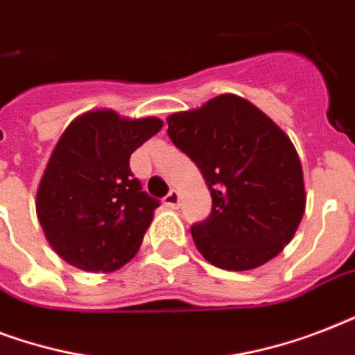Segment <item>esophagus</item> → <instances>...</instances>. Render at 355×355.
Here are the masks:
<instances>
[{
  "label": "esophagus",
  "mask_w": 355,
  "mask_h": 355,
  "mask_svg": "<svg viewBox=\"0 0 355 355\" xmlns=\"http://www.w3.org/2000/svg\"><path fill=\"white\" fill-rule=\"evenodd\" d=\"M164 205H166L167 208H177V206L180 205V195H178V191L171 189V191L164 197Z\"/></svg>",
  "instance_id": "obj_1"
}]
</instances>
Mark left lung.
I'll return each mask as SVG.
<instances>
[{
    "label": "left lung",
    "instance_id": "8db88e82",
    "mask_svg": "<svg viewBox=\"0 0 355 355\" xmlns=\"http://www.w3.org/2000/svg\"><path fill=\"white\" fill-rule=\"evenodd\" d=\"M167 125L211 193V214L191 227L205 259L225 270H250L278 256L306 210L302 166L289 136L234 94L171 114Z\"/></svg>",
    "mask_w": 355,
    "mask_h": 355
}]
</instances>
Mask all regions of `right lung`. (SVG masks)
Here are the masks:
<instances>
[{
  "label": "right lung",
  "instance_id": "obj_1",
  "mask_svg": "<svg viewBox=\"0 0 355 355\" xmlns=\"http://www.w3.org/2000/svg\"><path fill=\"white\" fill-rule=\"evenodd\" d=\"M158 118L90 110L69 123L36 191V216L69 265L112 272L136 256L158 208L130 171V155L153 138Z\"/></svg>",
  "mask_w": 355,
  "mask_h": 355
}]
</instances>
